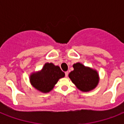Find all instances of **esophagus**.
<instances>
[{
	"mask_svg": "<svg viewBox=\"0 0 124 124\" xmlns=\"http://www.w3.org/2000/svg\"><path fill=\"white\" fill-rule=\"evenodd\" d=\"M68 74H69V72H68V71L65 72V76H66V77H68Z\"/></svg>",
	"mask_w": 124,
	"mask_h": 124,
	"instance_id": "34e87169",
	"label": "esophagus"
}]
</instances>
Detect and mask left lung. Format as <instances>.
Wrapping results in <instances>:
<instances>
[{
    "label": "left lung",
    "mask_w": 124,
    "mask_h": 124,
    "mask_svg": "<svg viewBox=\"0 0 124 124\" xmlns=\"http://www.w3.org/2000/svg\"><path fill=\"white\" fill-rule=\"evenodd\" d=\"M73 71L70 72L69 77L79 90L87 92L96 87L99 77L96 70L85 67L79 62L73 64Z\"/></svg>",
    "instance_id": "8db88e82"
}]
</instances>
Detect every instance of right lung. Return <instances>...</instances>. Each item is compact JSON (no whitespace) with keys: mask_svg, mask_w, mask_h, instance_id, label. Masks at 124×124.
<instances>
[{"mask_svg":"<svg viewBox=\"0 0 124 124\" xmlns=\"http://www.w3.org/2000/svg\"><path fill=\"white\" fill-rule=\"evenodd\" d=\"M64 76L65 73L59 66L52 63H46L40 71L31 73L30 80L36 89L46 93L52 90L58 80Z\"/></svg>","mask_w":124,"mask_h":124,"instance_id":"1","label":"right lung"}]
</instances>
